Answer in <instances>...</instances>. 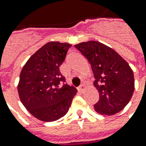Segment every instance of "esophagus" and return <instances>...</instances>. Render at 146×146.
Instances as JSON below:
<instances>
[{
  "label": "esophagus",
  "mask_w": 146,
  "mask_h": 146,
  "mask_svg": "<svg viewBox=\"0 0 146 146\" xmlns=\"http://www.w3.org/2000/svg\"><path fill=\"white\" fill-rule=\"evenodd\" d=\"M84 88H85V86H84V84H81L79 88H78V90L80 91V92H83L84 91Z\"/></svg>",
  "instance_id": "esophagus-1"
}]
</instances>
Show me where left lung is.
I'll return each instance as SVG.
<instances>
[{"instance_id": "8db88e82", "label": "left lung", "mask_w": 146, "mask_h": 146, "mask_svg": "<svg viewBox=\"0 0 146 146\" xmlns=\"http://www.w3.org/2000/svg\"><path fill=\"white\" fill-rule=\"evenodd\" d=\"M88 59L95 76L94 86L99 92L96 111L112 115L130 102L134 91L133 70L113 49L97 41L74 46Z\"/></svg>"}]
</instances>
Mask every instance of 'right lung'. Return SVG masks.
<instances>
[{
  "instance_id": "obj_1",
  "label": "right lung",
  "mask_w": 146,
  "mask_h": 146,
  "mask_svg": "<svg viewBox=\"0 0 146 146\" xmlns=\"http://www.w3.org/2000/svg\"><path fill=\"white\" fill-rule=\"evenodd\" d=\"M72 45L49 42L23 66L18 84L20 101L36 119L53 122L66 115L77 90L66 82L59 67Z\"/></svg>"
}]
</instances>
